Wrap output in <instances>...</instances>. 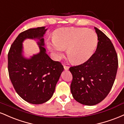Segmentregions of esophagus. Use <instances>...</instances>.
<instances>
[{"mask_svg":"<svg viewBox=\"0 0 124 124\" xmlns=\"http://www.w3.org/2000/svg\"><path fill=\"white\" fill-rule=\"evenodd\" d=\"M64 68L65 70H68L69 69V67L68 65H64Z\"/></svg>","mask_w":124,"mask_h":124,"instance_id":"1","label":"esophagus"}]
</instances>
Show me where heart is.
Wrapping results in <instances>:
<instances>
[{"mask_svg":"<svg viewBox=\"0 0 124 124\" xmlns=\"http://www.w3.org/2000/svg\"><path fill=\"white\" fill-rule=\"evenodd\" d=\"M53 40L52 43H48V47L56 57H62L67 49L69 59L77 64L88 60L98 44L96 33L86 28H61L54 32Z\"/></svg>","mask_w":124,"mask_h":124,"instance_id":"b5f03b06","label":"heart"}]
</instances>
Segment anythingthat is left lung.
<instances>
[{
  "mask_svg": "<svg viewBox=\"0 0 124 124\" xmlns=\"http://www.w3.org/2000/svg\"><path fill=\"white\" fill-rule=\"evenodd\" d=\"M96 52L86 62L71 67V92L77 101L86 106L101 102L111 91L117 74L118 62L110 39L97 28Z\"/></svg>",
  "mask_w": 124,
  "mask_h": 124,
  "instance_id": "obj_1",
  "label": "left lung"
}]
</instances>
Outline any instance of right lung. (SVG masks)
<instances>
[{"instance_id":"obj_1","label":"right lung","mask_w":124,"mask_h":124,"mask_svg":"<svg viewBox=\"0 0 124 124\" xmlns=\"http://www.w3.org/2000/svg\"><path fill=\"white\" fill-rule=\"evenodd\" d=\"M45 27L30 28L20 33L8 53L10 79L17 94L27 102L39 104L46 102L54 92L64 67L46 54L43 35ZM26 39H38L40 52L30 59L22 55V42Z\"/></svg>"}]
</instances>
